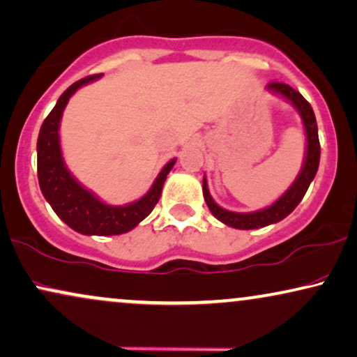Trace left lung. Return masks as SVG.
Returning <instances> with one entry per match:
<instances>
[{
    "mask_svg": "<svg viewBox=\"0 0 357 357\" xmlns=\"http://www.w3.org/2000/svg\"><path fill=\"white\" fill-rule=\"evenodd\" d=\"M267 90L273 92L275 96L283 97L285 100L291 103L296 108L301 116L305 126V135H306V151H305V161L301 166V171L296 176L295 181L291 183V186L287 189L272 206L265 207V209L255 211V212H234L227 211L219 204H215V201L212 199L209 188H207L206 176L202 179V194H204V201L209 211L212 212L215 219H219L220 222L229 225L234 229H242V231H249V229H259L265 227V225L280 222L282 219H285L288 214H291L293 209L300 204V201L303 199L305 192L308 191L311 181L317 176L318 166H319V139H318V125L317 119H314V112L308 102L305 100V97L300 92H296L295 89H291L290 85L282 84V82H270L267 85Z\"/></svg>",
    "mask_w": 357,
    "mask_h": 357,
    "instance_id": "1",
    "label": "left lung"
}]
</instances>
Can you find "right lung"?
Listing matches in <instances>:
<instances>
[{
	"instance_id": "add662e5",
	"label": "right lung",
	"mask_w": 357,
	"mask_h": 357,
	"mask_svg": "<svg viewBox=\"0 0 357 357\" xmlns=\"http://www.w3.org/2000/svg\"><path fill=\"white\" fill-rule=\"evenodd\" d=\"M100 77L102 74L90 75L72 84L59 97L56 107L46 116L38 137V178L43 196L59 218L75 232L84 236H120L137 227L153 211V207L160 201L166 176L174 166L176 158L165 165L145 196L125 206L105 204L70 174L62 156L61 138H59L62 112L69 98L80 87Z\"/></svg>"
}]
</instances>
